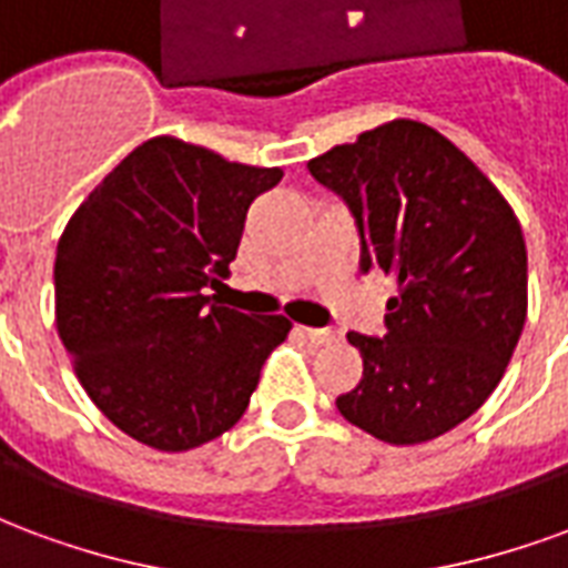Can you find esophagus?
Masks as SVG:
<instances>
[{
	"mask_svg": "<svg viewBox=\"0 0 568 568\" xmlns=\"http://www.w3.org/2000/svg\"><path fill=\"white\" fill-rule=\"evenodd\" d=\"M304 334L310 337V344L316 346H332L341 341V332H337V328H304Z\"/></svg>",
	"mask_w": 568,
	"mask_h": 568,
	"instance_id": "1",
	"label": "esophagus"
}]
</instances>
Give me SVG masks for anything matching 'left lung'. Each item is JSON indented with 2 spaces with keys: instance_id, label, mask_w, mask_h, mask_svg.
Here are the masks:
<instances>
[{
  "instance_id": "1",
  "label": "left lung",
  "mask_w": 568,
  "mask_h": 568,
  "mask_svg": "<svg viewBox=\"0 0 568 568\" xmlns=\"http://www.w3.org/2000/svg\"><path fill=\"white\" fill-rule=\"evenodd\" d=\"M344 200L362 273H393L386 334H346L365 362L337 410L386 444H423L484 405L526 322V243L496 185L447 136L389 121L307 163Z\"/></svg>"
}]
</instances>
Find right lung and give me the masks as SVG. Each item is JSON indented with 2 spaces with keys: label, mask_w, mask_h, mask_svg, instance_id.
<instances>
[{
  "label": "right lung",
  "mask_w": 568,
  "mask_h": 568,
  "mask_svg": "<svg viewBox=\"0 0 568 568\" xmlns=\"http://www.w3.org/2000/svg\"><path fill=\"white\" fill-rule=\"evenodd\" d=\"M283 170L173 136L142 142L57 243V332L84 393L130 438L179 453L246 414L285 316H246L206 288L231 276L252 200Z\"/></svg>",
  "instance_id": "right-lung-1"
}]
</instances>
